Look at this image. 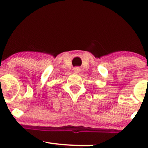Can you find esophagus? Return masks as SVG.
Returning a JSON list of instances; mask_svg holds the SVG:
<instances>
[{
	"label": "esophagus",
	"instance_id": "esophagus-1",
	"mask_svg": "<svg viewBox=\"0 0 148 148\" xmlns=\"http://www.w3.org/2000/svg\"><path fill=\"white\" fill-rule=\"evenodd\" d=\"M74 71L76 74H78V73H79L80 71H81V69H80L79 67H76V68H74Z\"/></svg>",
	"mask_w": 148,
	"mask_h": 148
}]
</instances>
